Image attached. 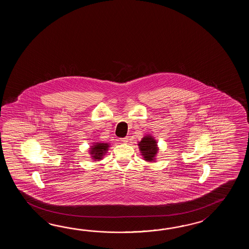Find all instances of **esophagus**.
Segmentation results:
<instances>
[{"mask_svg": "<svg viewBox=\"0 0 249 249\" xmlns=\"http://www.w3.org/2000/svg\"><path fill=\"white\" fill-rule=\"evenodd\" d=\"M128 139H129L128 137L122 138V139H121V141H122L124 143H126L127 142H128Z\"/></svg>", "mask_w": 249, "mask_h": 249, "instance_id": "1", "label": "esophagus"}]
</instances>
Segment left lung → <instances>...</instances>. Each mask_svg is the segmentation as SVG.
<instances>
[{
	"label": "left lung",
	"mask_w": 249,
	"mask_h": 249,
	"mask_svg": "<svg viewBox=\"0 0 249 249\" xmlns=\"http://www.w3.org/2000/svg\"><path fill=\"white\" fill-rule=\"evenodd\" d=\"M138 146L144 158V160L148 162H152L155 160L159 148L156 140L152 136H144L142 140L138 144Z\"/></svg>",
	"instance_id": "obj_1"
}]
</instances>
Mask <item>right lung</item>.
<instances>
[{
  "mask_svg": "<svg viewBox=\"0 0 249 249\" xmlns=\"http://www.w3.org/2000/svg\"><path fill=\"white\" fill-rule=\"evenodd\" d=\"M90 154L93 160H101L108 150V143L96 142L90 146Z\"/></svg>",
  "mask_w": 249,
  "mask_h": 249,
  "instance_id": "add662e5",
  "label": "right lung"
}]
</instances>
